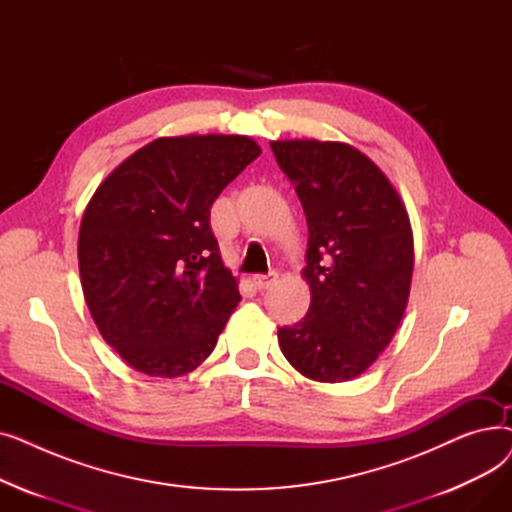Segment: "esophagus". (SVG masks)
I'll return each instance as SVG.
<instances>
[{
	"label": "esophagus",
	"instance_id": "34e87169",
	"mask_svg": "<svg viewBox=\"0 0 512 512\" xmlns=\"http://www.w3.org/2000/svg\"><path fill=\"white\" fill-rule=\"evenodd\" d=\"M253 282H255V286H257L259 290H267V288H272V286L278 282V272H270V274H263V276H255V278H253Z\"/></svg>",
	"mask_w": 512,
	"mask_h": 512
}]
</instances>
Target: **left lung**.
Here are the masks:
<instances>
[{
    "instance_id": "8db88e82",
    "label": "left lung",
    "mask_w": 512,
    "mask_h": 512,
    "mask_svg": "<svg viewBox=\"0 0 512 512\" xmlns=\"http://www.w3.org/2000/svg\"><path fill=\"white\" fill-rule=\"evenodd\" d=\"M309 228L307 315L278 330L288 363L315 382H348L375 363L405 315L413 230L394 184L348 143L272 141Z\"/></svg>"
}]
</instances>
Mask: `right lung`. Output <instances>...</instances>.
<instances>
[{
  "mask_svg": "<svg viewBox=\"0 0 512 512\" xmlns=\"http://www.w3.org/2000/svg\"><path fill=\"white\" fill-rule=\"evenodd\" d=\"M261 155L242 134L161 137L91 197L78 232L80 284L103 340L151 378H178L215 348L240 303L209 209Z\"/></svg>",
  "mask_w": 512,
  "mask_h": 512,
  "instance_id": "add662e5",
  "label": "right lung"
}]
</instances>
